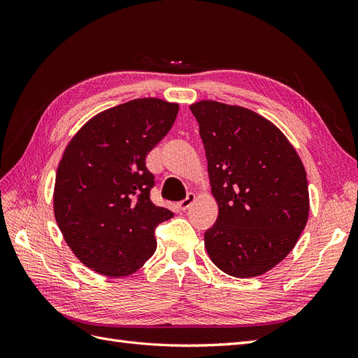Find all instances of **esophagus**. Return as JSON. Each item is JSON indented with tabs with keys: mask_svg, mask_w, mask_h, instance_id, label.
<instances>
[{
	"mask_svg": "<svg viewBox=\"0 0 358 358\" xmlns=\"http://www.w3.org/2000/svg\"><path fill=\"white\" fill-rule=\"evenodd\" d=\"M194 201H196V196H194V194H188L185 200H182V201L178 203V208H179L180 210H187Z\"/></svg>",
	"mask_w": 358,
	"mask_h": 358,
	"instance_id": "34e87169",
	"label": "esophagus"
}]
</instances>
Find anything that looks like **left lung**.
<instances>
[{
    "instance_id": "left-lung-1",
    "label": "left lung",
    "mask_w": 358,
    "mask_h": 358,
    "mask_svg": "<svg viewBox=\"0 0 358 358\" xmlns=\"http://www.w3.org/2000/svg\"><path fill=\"white\" fill-rule=\"evenodd\" d=\"M189 109L218 203L206 251L227 275H263L292 251L308 222L306 170L285 134L262 115L212 100Z\"/></svg>"
}]
</instances>
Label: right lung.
Segmentation results:
<instances>
[{"instance_id":"add662e5","label":"right lung","mask_w":358,"mask_h":358,"mask_svg":"<svg viewBox=\"0 0 358 358\" xmlns=\"http://www.w3.org/2000/svg\"><path fill=\"white\" fill-rule=\"evenodd\" d=\"M178 103L136 99L91 117L57 170L53 213L80 263L109 278L133 275L154 255L155 227L173 216L150 201L146 155L175 122Z\"/></svg>"}]
</instances>
